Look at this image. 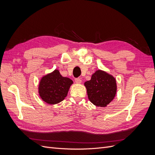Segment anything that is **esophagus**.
<instances>
[{
    "instance_id": "1",
    "label": "esophagus",
    "mask_w": 155,
    "mask_h": 155,
    "mask_svg": "<svg viewBox=\"0 0 155 155\" xmlns=\"http://www.w3.org/2000/svg\"><path fill=\"white\" fill-rule=\"evenodd\" d=\"M75 82H76L78 84L81 83V79L80 78H76V79H75Z\"/></svg>"
}]
</instances>
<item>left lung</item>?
I'll list each match as a JSON object with an SVG mask.
<instances>
[{
    "label": "left lung",
    "instance_id": "obj_1",
    "mask_svg": "<svg viewBox=\"0 0 155 155\" xmlns=\"http://www.w3.org/2000/svg\"><path fill=\"white\" fill-rule=\"evenodd\" d=\"M85 86L89 100L97 107H106L116 95V79L100 70L92 75L90 81L85 83Z\"/></svg>",
    "mask_w": 155,
    "mask_h": 155
}]
</instances>
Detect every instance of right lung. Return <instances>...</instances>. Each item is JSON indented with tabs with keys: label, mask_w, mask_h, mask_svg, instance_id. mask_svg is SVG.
Masks as SVG:
<instances>
[{
	"label": "right lung",
	"mask_w": 155,
	"mask_h": 155,
	"mask_svg": "<svg viewBox=\"0 0 155 155\" xmlns=\"http://www.w3.org/2000/svg\"><path fill=\"white\" fill-rule=\"evenodd\" d=\"M73 83L71 79L63 77L59 70L54 71L41 79L39 87V93L44 101L54 105L62 101L67 96L70 85Z\"/></svg>",
	"instance_id": "1"
}]
</instances>
